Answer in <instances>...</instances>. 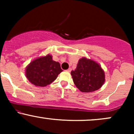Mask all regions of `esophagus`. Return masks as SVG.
I'll return each instance as SVG.
<instances>
[{"label":"esophagus","mask_w":134,"mask_h":134,"mask_svg":"<svg viewBox=\"0 0 134 134\" xmlns=\"http://www.w3.org/2000/svg\"><path fill=\"white\" fill-rule=\"evenodd\" d=\"M71 70H72V69H71V68H69V69H67V70H66V71L68 72H70V71H71Z\"/></svg>","instance_id":"obj_1"}]
</instances>
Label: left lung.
Here are the masks:
<instances>
[{
	"instance_id": "obj_1",
	"label": "left lung",
	"mask_w": 134,
	"mask_h": 134,
	"mask_svg": "<svg viewBox=\"0 0 134 134\" xmlns=\"http://www.w3.org/2000/svg\"><path fill=\"white\" fill-rule=\"evenodd\" d=\"M70 74L76 86L83 93L99 90L105 81V74L101 65L86 57L79 60L76 69Z\"/></svg>"
}]
</instances>
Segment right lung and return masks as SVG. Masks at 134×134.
<instances>
[{
    "label": "right lung",
    "instance_id": "add662e5",
    "mask_svg": "<svg viewBox=\"0 0 134 134\" xmlns=\"http://www.w3.org/2000/svg\"><path fill=\"white\" fill-rule=\"evenodd\" d=\"M63 71L59 62L48 54L33 60L26 68L25 75L31 83L36 86L45 87L53 82Z\"/></svg>",
    "mask_w": 134,
    "mask_h": 134
}]
</instances>
